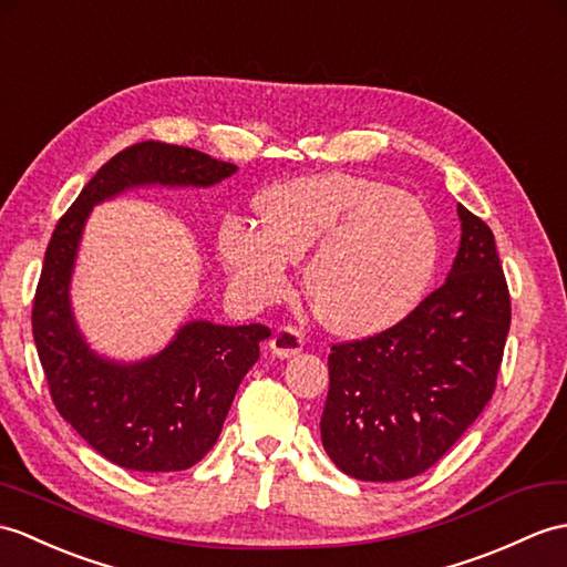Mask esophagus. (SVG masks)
<instances>
[{
    "mask_svg": "<svg viewBox=\"0 0 567 567\" xmlns=\"http://www.w3.org/2000/svg\"><path fill=\"white\" fill-rule=\"evenodd\" d=\"M301 346H305V338L299 336L297 328H289V326L278 328L270 338V352L280 360L295 358V354L301 350Z\"/></svg>",
    "mask_w": 567,
    "mask_h": 567,
    "instance_id": "1",
    "label": "esophagus"
}]
</instances>
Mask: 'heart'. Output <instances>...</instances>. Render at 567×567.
Masks as SVG:
<instances>
[{
    "label": "heart",
    "instance_id": "obj_1",
    "mask_svg": "<svg viewBox=\"0 0 567 567\" xmlns=\"http://www.w3.org/2000/svg\"><path fill=\"white\" fill-rule=\"evenodd\" d=\"M258 221L224 219L219 251L254 305L285 292L306 254L305 295L323 328L346 338L396 326L425 297L440 258L437 227L415 195L354 174H316L256 197Z\"/></svg>",
    "mask_w": 567,
    "mask_h": 567
}]
</instances>
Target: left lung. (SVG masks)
Returning <instances> with one entry per match:
<instances>
[{
	"label": "left lung",
	"mask_w": 567,
	"mask_h": 567,
	"mask_svg": "<svg viewBox=\"0 0 567 567\" xmlns=\"http://www.w3.org/2000/svg\"><path fill=\"white\" fill-rule=\"evenodd\" d=\"M462 241L440 289L389 331L333 346L321 442L358 481L413 478L450 452L491 401L509 292L488 224L456 207Z\"/></svg>",
	"instance_id": "obj_1"
}]
</instances>
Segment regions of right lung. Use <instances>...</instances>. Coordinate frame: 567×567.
I'll return each mask as SVG.
<instances>
[{
    "instance_id": "add662e5",
    "label": "right lung",
    "mask_w": 567,
    "mask_h": 567,
    "mask_svg": "<svg viewBox=\"0 0 567 567\" xmlns=\"http://www.w3.org/2000/svg\"><path fill=\"white\" fill-rule=\"evenodd\" d=\"M236 171L190 147L142 142L103 164L52 231L33 301L38 358L60 415L123 468L168 473L200 462L270 331L260 323L193 319L150 358L125 362L96 352L72 307L86 219L96 205L127 190L213 188Z\"/></svg>"
}]
</instances>
